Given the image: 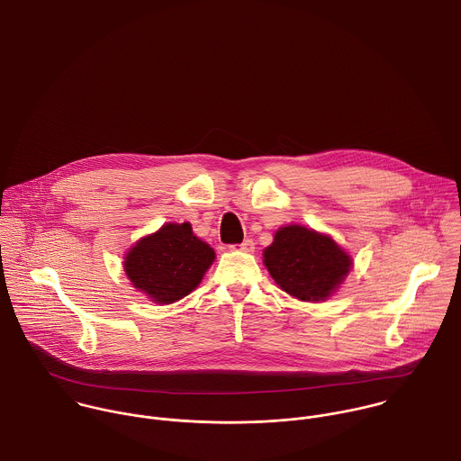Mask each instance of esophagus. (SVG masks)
<instances>
[{
	"label": "esophagus",
	"mask_w": 461,
	"mask_h": 461,
	"mask_svg": "<svg viewBox=\"0 0 461 461\" xmlns=\"http://www.w3.org/2000/svg\"><path fill=\"white\" fill-rule=\"evenodd\" d=\"M238 247H240V250H245V252H254V240L247 238V240H245L243 243H240Z\"/></svg>",
	"instance_id": "1"
}]
</instances>
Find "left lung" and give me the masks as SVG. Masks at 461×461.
Here are the masks:
<instances>
[{
  "mask_svg": "<svg viewBox=\"0 0 461 461\" xmlns=\"http://www.w3.org/2000/svg\"><path fill=\"white\" fill-rule=\"evenodd\" d=\"M263 256L274 281L301 301L326 299L351 267L349 256L330 236L301 225L279 229Z\"/></svg>",
  "mask_w": 461,
  "mask_h": 461,
  "instance_id": "left-lung-1",
  "label": "left lung"
}]
</instances>
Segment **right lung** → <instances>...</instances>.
Here are the masks:
<instances>
[{
	"mask_svg": "<svg viewBox=\"0 0 461 461\" xmlns=\"http://www.w3.org/2000/svg\"><path fill=\"white\" fill-rule=\"evenodd\" d=\"M214 261V250L189 223H167L142 238L126 256L124 270L135 288L160 304L189 295Z\"/></svg>",
	"mask_w": 461,
	"mask_h": 461,
	"instance_id": "1",
	"label": "right lung"
}]
</instances>
